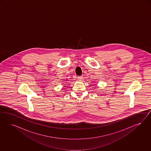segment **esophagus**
I'll list each match as a JSON object with an SVG mask.
<instances>
[{
    "label": "esophagus",
    "instance_id": "esophagus-1",
    "mask_svg": "<svg viewBox=\"0 0 151 151\" xmlns=\"http://www.w3.org/2000/svg\"><path fill=\"white\" fill-rule=\"evenodd\" d=\"M83 78V77L82 76H80L78 77V81H82Z\"/></svg>",
    "mask_w": 151,
    "mask_h": 151
}]
</instances>
